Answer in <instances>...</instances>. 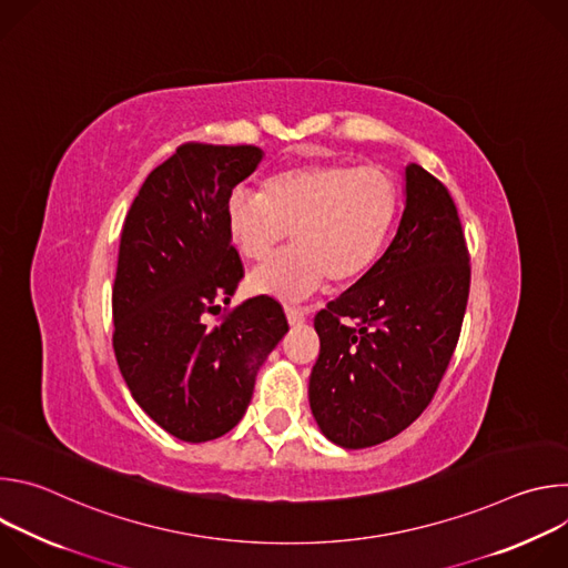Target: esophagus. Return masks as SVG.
<instances>
[{"label":"esophagus","instance_id":"1","mask_svg":"<svg viewBox=\"0 0 568 568\" xmlns=\"http://www.w3.org/2000/svg\"><path fill=\"white\" fill-rule=\"evenodd\" d=\"M285 314H287L290 326H301V323L307 316V312L303 307H296V305H285Z\"/></svg>","mask_w":568,"mask_h":568}]
</instances>
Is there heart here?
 I'll return each instance as SVG.
<instances>
[{"instance_id":"obj_1","label":"heart","mask_w":568,"mask_h":568,"mask_svg":"<svg viewBox=\"0 0 568 568\" xmlns=\"http://www.w3.org/2000/svg\"><path fill=\"white\" fill-rule=\"evenodd\" d=\"M397 213V186L377 166L351 161H310L274 173L261 193L237 189L224 202V231L233 250L252 263L250 290L303 298L326 278L348 285L377 261Z\"/></svg>"}]
</instances>
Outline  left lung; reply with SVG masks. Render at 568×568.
I'll use <instances>...</instances> for the list:
<instances>
[{
  "label": "left lung",
  "mask_w": 568,
  "mask_h": 568,
  "mask_svg": "<svg viewBox=\"0 0 568 568\" xmlns=\"http://www.w3.org/2000/svg\"><path fill=\"white\" fill-rule=\"evenodd\" d=\"M469 276L447 186L407 166V206L384 256L314 316L310 407L335 445H379L429 407L460 337Z\"/></svg>",
  "instance_id": "8db88e82"
}]
</instances>
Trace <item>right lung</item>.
<instances>
[{
	"instance_id": "obj_1",
	"label": "right lung",
	"mask_w": 568,
	"mask_h": 568,
	"mask_svg": "<svg viewBox=\"0 0 568 568\" xmlns=\"http://www.w3.org/2000/svg\"><path fill=\"white\" fill-rule=\"evenodd\" d=\"M261 156L256 145L182 143L145 178L121 229L114 355L139 407L186 443L240 423L258 368L290 328L267 294L224 307L245 276L224 202ZM209 313L221 314L213 327Z\"/></svg>"
}]
</instances>
